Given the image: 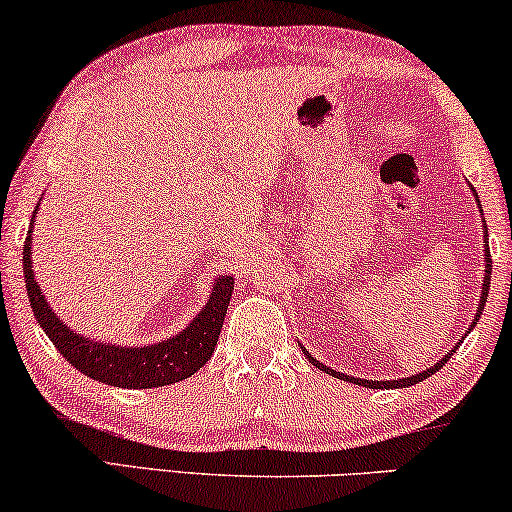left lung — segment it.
I'll use <instances>...</instances> for the list:
<instances>
[{"instance_id": "1", "label": "left lung", "mask_w": 512, "mask_h": 512, "mask_svg": "<svg viewBox=\"0 0 512 512\" xmlns=\"http://www.w3.org/2000/svg\"><path fill=\"white\" fill-rule=\"evenodd\" d=\"M485 230H487V226H485ZM485 240H487V235H485ZM485 284H482V296H480V305H478V314H475V319H473V326L475 324H478V319H480V314H482V310H485V303H487V293H489V275H492V254H489V244H485ZM471 326V328H473ZM303 352H305V349H303ZM454 352H457V347H454V349H450V352H447L445 354V359H440L438 363H436V366H431V368H426L424 370V373H419V375H412V377H405V380H394V382H368V380H359V377H356V380H354V377H347V375H340V373H333V370L331 368H326L324 366V363H319L317 359H314V356L312 354H307L305 352V356H307V359H310L312 363H314V366H317V368H321V370H326V373L328 375H335V377H340V380H349V382H354V384H363V387H368V389H375V387H410V384H417V382H422V380H426V377H429V375H433V373H436V370H440V368H443L445 366V363L447 361H450V356L454 354Z\"/></svg>"}]
</instances>
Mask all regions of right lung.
<instances>
[{
  "mask_svg": "<svg viewBox=\"0 0 512 512\" xmlns=\"http://www.w3.org/2000/svg\"><path fill=\"white\" fill-rule=\"evenodd\" d=\"M37 214V209H34ZM34 223V216H32ZM32 226L27 230L23 244V272L27 296L34 317L39 326L44 328L55 349L72 363L83 375L100 380L111 387H128V389H151L165 387V384L186 380L195 370H200L212 356L216 340L221 335L223 319L233 296V277H219L214 282V291L209 296L202 312L188 324L186 331H181L174 338L158 342L149 347H114L102 345V342L81 338L74 331L62 324L55 317L51 307L41 296V289L32 272Z\"/></svg>",
  "mask_w": 512,
  "mask_h": 512,
  "instance_id": "right-lung-1",
  "label": "right lung"
}]
</instances>
